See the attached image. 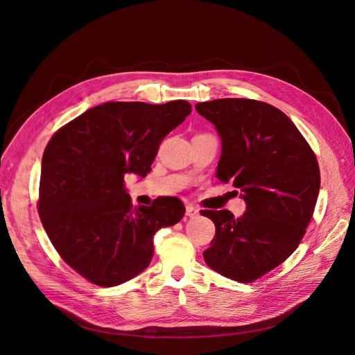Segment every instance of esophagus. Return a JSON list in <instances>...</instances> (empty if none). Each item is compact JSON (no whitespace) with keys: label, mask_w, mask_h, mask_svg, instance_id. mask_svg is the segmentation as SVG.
I'll return each mask as SVG.
<instances>
[{"label":"esophagus","mask_w":355,"mask_h":355,"mask_svg":"<svg viewBox=\"0 0 355 355\" xmlns=\"http://www.w3.org/2000/svg\"><path fill=\"white\" fill-rule=\"evenodd\" d=\"M198 213H200V210H198L197 207H194V206H187V216H188V218H197Z\"/></svg>","instance_id":"1"}]
</instances>
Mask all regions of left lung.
<instances>
[{"label":"left lung","mask_w":355,"mask_h":355,"mask_svg":"<svg viewBox=\"0 0 355 355\" xmlns=\"http://www.w3.org/2000/svg\"><path fill=\"white\" fill-rule=\"evenodd\" d=\"M196 110L222 141L218 179L231 182L245 201L240 218L201 211L216 227L204 261L223 277L250 283L283 263L305 235L320 191L317 158L293 121L270 103L216 99Z\"/></svg>","instance_id":"left-lung-1"}]
</instances>
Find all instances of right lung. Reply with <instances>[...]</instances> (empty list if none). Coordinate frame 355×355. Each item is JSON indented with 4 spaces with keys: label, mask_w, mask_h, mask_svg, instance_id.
<instances>
[{
    "label": "right lung",
    "mask_w": 355,
    "mask_h": 355,
    "mask_svg": "<svg viewBox=\"0 0 355 355\" xmlns=\"http://www.w3.org/2000/svg\"><path fill=\"white\" fill-rule=\"evenodd\" d=\"M191 111L187 101L106 102L50 139L38 213L62 259L89 282L114 287L132 280L151 263L155 232L184 218L176 197L133 209L124 176L145 178L161 141Z\"/></svg>",
    "instance_id": "add662e5"
}]
</instances>
